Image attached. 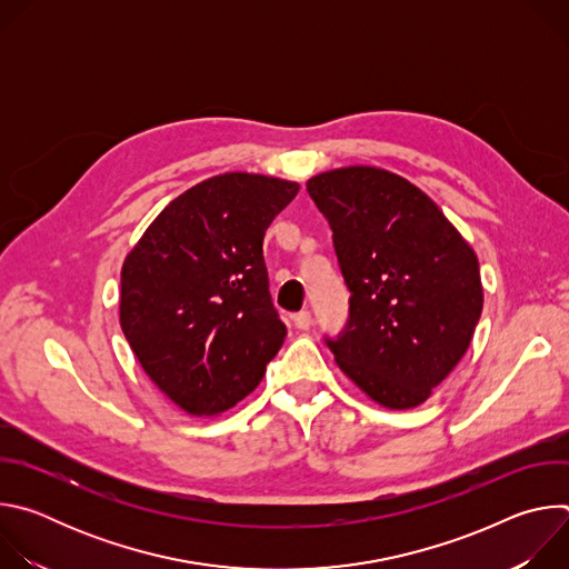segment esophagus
I'll use <instances>...</instances> for the list:
<instances>
[{
  "label": "esophagus",
  "mask_w": 569,
  "mask_h": 569,
  "mask_svg": "<svg viewBox=\"0 0 569 569\" xmlns=\"http://www.w3.org/2000/svg\"><path fill=\"white\" fill-rule=\"evenodd\" d=\"M292 321H295V327H297L299 331H308V329L312 327V317H310L308 310H301V312L292 315Z\"/></svg>",
  "instance_id": "1"
}]
</instances>
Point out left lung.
<instances>
[{"label":"left lung","instance_id":"left-lung-1","mask_svg":"<svg viewBox=\"0 0 569 569\" xmlns=\"http://www.w3.org/2000/svg\"><path fill=\"white\" fill-rule=\"evenodd\" d=\"M306 191L333 229L351 292L340 369L376 402L410 410L463 358L481 315L479 263L415 184L373 167L319 173Z\"/></svg>","mask_w":569,"mask_h":569}]
</instances>
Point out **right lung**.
I'll list each match as a JSON object with an SVG mask.
<instances>
[{"mask_svg":"<svg viewBox=\"0 0 569 569\" xmlns=\"http://www.w3.org/2000/svg\"><path fill=\"white\" fill-rule=\"evenodd\" d=\"M299 184L224 173L161 211L121 270V329L150 380L193 417L261 382L286 340L263 236Z\"/></svg>","mask_w":569,"mask_h":569,"instance_id":"1","label":"right lung"}]
</instances>
